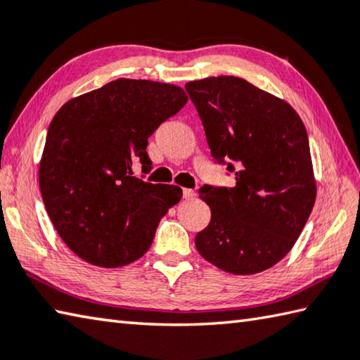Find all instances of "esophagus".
Wrapping results in <instances>:
<instances>
[{
	"instance_id": "obj_1",
	"label": "esophagus",
	"mask_w": 360,
	"mask_h": 360,
	"mask_svg": "<svg viewBox=\"0 0 360 360\" xmlns=\"http://www.w3.org/2000/svg\"><path fill=\"white\" fill-rule=\"evenodd\" d=\"M182 197H184L186 200H191L195 197V192L192 191V188H182Z\"/></svg>"
}]
</instances>
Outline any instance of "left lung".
Wrapping results in <instances>:
<instances>
[{
    "label": "left lung",
    "instance_id": "obj_1",
    "mask_svg": "<svg viewBox=\"0 0 360 360\" xmlns=\"http://www.w3.org/2000/svg\"><path fill=\"white\" fill-rule=\"evenodd\" d=\"M212 158L236 178L234 187L202 186L211 221L195 238L219 269L250 276L288 253L315 205L309 135L288 102L238 77L188 82Z\"/></svg>",
    "mask_w": 360,
    "mask_h": 360
}]
</instances>
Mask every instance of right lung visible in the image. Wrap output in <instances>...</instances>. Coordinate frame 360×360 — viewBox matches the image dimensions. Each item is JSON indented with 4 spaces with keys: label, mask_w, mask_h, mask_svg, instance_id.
I'll return each mask as SVG.
<instances>
[{
    "label": "right lung",
    "mask_w": 360,
    "mask_h": 360,
    "mask_svg": "<svg viewBox=\"0 0 360 360\" xmlns=\"http://www.w3.org/2000/svg\"><path fill=\"white\" fill-rule=\"evenodd\" d=\"M186 102L174 84L120 78L70 99L51 120L39 165L42 200L61 239L89 264L141 258L179 202L178 186L145 182L132 168L140 162L151 172L148 139Z\"/></svg>",
    "instance_id": "obj_1"
}]
</instances>
